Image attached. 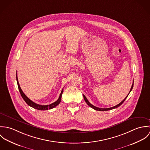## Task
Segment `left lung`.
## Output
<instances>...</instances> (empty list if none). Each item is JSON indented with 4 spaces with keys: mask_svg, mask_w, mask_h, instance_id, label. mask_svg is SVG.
<instances>
[{
    "mask_svg": "<svg viewBox=\"0 0 150 150\" xmlns=\"http://www.w3.org/2000/svg\"><path fill=\"white\" fill-rule=\"evenodd\" d=\"M133 84H132V87H131V88H130V91H129V93L130 92V91H132V89H133ZM128 94V95H129ZM128 95H127V96L120 103H119L118 105H116V106H114V107H110V108H99V107H96V106H94L93 105H92V104H91L89 102V101L88 100V99H86V96L84 95H83V96H84V100H85V101H86V103H87V105L89 106V107H91V108H93L94 110H98V111H108V110H112V109H114V108H117V107H119V106H120L123 103H124V102L125 100V99H127V98L128 97Z\"/></svg>",
    "mask_w": 150,
    "mask_h": 150,
    "instance_id": "8db88e82",
    "label": "left lung"
}]
</instances>
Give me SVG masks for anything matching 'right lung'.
Returning <instances> with one entry per match:
<instances>
[{
    "instance_id": "obj_1",
    "label": "right lung",
    "mask_w": 150,
    "mask_h": 150,
    "mask_svg": "<svg viewBox=\"0 0 150 150\" xmlns=\"http://www.w3.org/2000/svg\"><path fill=\"white\" fill-rule=\"evenodd\" d=\"M16 79H17V84H18V89L20 91V94L21 95L22 98L23 99V100H25V102L30 107H33L35 109H38V110H48V109H51V108H53L55 107H56L57 106H58L61 101V98H62V93H63V91L64 89H62V91H61V93L59 95V97L58 98V99L54 103H52L49 105H38V104H36L35 103V102H33V101H32L30 99H29L26 95L23 92V91H22L21 88L19 84V83H18V77H17V74H16Z\"/></svg>"
}]
</instances>
